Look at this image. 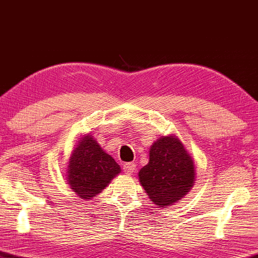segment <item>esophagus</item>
<instances>
[{"mask_svg": "<svg viewBox=\"0 0 258 258\" xmlns=\"http://www.w3.org/2000/svg\"><path fill=\"white\" fill-rule=\"evenodd\" d=\"M136 169H137V165L134 164V162H126L124 167H122V170H124L125 174H127V175L132 174Z\"/></svg>", "mask_w": 258, "mask_h": 258, "instance_id": "1", "label": "esophagus"}]
</instances>
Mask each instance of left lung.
<instances>
[{"instance_id":"obj_1","label":"left lung","mask_w":258,"mask_h":258,"mask_svg":"<svg viewBox=\"0 0 258 258\" xmlns=\"http://www.w3.org/2000/svg\"><path fill=\"white\" fill-rule=\"evenodd\" d=\"M138 175L152 202L166 208L180 201L193 187L194 160L175 136L161 137L151 146L148 164Z\"/></svg>"}]
</instances>
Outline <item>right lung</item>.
<instances>
[{"instance_id": "1", "label": "right lung", "mask_w": 258, "mask_h": 258, "mask_svg": "<svg viewBox=\"0 0 258 258\" xmlns=\"http://www.w3.org/2000/svg\"><path fill=\"white\" fill-rule=\"evenodd\" d=\"M120 170L114 159L86 134L77 141L69 159L67 180L79 199L90 200L101 193Z\"/></svg>"}]
</instances>
